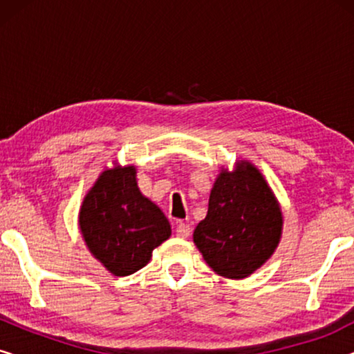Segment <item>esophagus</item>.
Instances as JSON below:
<instances>
[{
    "instance_id": "esophagus-1",
    "label": "esophagus",
    "mask_w": 354,
    "mask_h": 354,
    "mask_svg": "<svg viewBox=\"0 0 354 354\" xmlns=\"http://www.w3.org/2000/svg\"><path fill=\"white\" fill-rule=\"evenodd\" d=\"M176 232H177V236H180V239H187V236H190L192 229L190 225L185 224V222H178Z\"/></svg>"
}]
</instances>
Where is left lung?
I'll list each match as a JSON object with an SVG mask.
<instances>
[{
    "label": "left lung",
    "instance_id": "left-lung-1",
    "mask_svg": "<svg viewBox=\"0 0 354 354\" xmlns=\"http://www.w3.org/2000/svg\"><path fill=\"white\" fill-rule=\"evenodd\" d=\"M280 234L279 203L258 169L246 162L245 169L217 177L193 241L214 272L243 279L270 258Z\"/></svg>",
    "mask_w": 354,
    "mask_h": 354
}]
</instances>
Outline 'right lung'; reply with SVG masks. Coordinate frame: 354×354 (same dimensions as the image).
<instances>
[{"label": "right lung", "instance_id": "right-lung-1", "mask_svg": "<svg viewBox=\"0 0 354 354\" xmlns=\"http://www.w3.org/2000/svg\"><path fill=\"white\" fill-rule=\"evenodd\" d=\"M135 174L133 166L104 171L79 214L88 250L118 277L145 268L153 250L171 236L167 217L142 195Z\"/></svg>", "mask_w": 354, "mask_h": 354}]
</instances>
